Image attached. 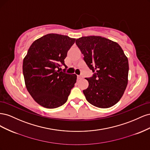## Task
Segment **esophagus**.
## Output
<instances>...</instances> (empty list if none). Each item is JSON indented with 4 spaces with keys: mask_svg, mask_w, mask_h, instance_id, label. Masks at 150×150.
Masks as SVG:
<instances>
[{
    "mask_svg": "<svg viewBox=\"0 0 150 150\" xmlns=\"http://www.w3.org/2000/svg\"><path fill=\"white\" fill-rule=\"evenodd\" d=\"M83 78V76H81V75L78 76V79H82Z\"/></svg>",
    "mask_w": 150,
    "mask_h": 150,
    "instance_id": "34e87169",
    "label": "esophagus"
}]
</instances>
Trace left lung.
<instances>
[{
    "label": "left lung",
    "mask_w": 150,
    "mask_h": 150,
    "mask_svg": "<svg viewBox=\"0 0 150 150\" xmlns=\"http://www.w3.org/2000/svg\"><path fill=\"white\" fill-rule=\"evenodd\" d=\"M84 60L94 74L86 78L88 88L83 91L92 105L108 108L114 106L123 95L128 84V58L120 45L101 36H87L76 40Z\"/></svg>",
    "instance_id": "left-lung-1"
}]
</instances>
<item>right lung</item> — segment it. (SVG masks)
Wrapping results in <instances>:
<instances>
[{
  "label": "right lung",
  "instance_id": "1",
  "mask_svg": "<svg viewBox=\"0 0 150 150\" xmlns=\"http://www.w3.org/2000/svg\"><path fill=\"white\" fill-rule=\"evenodd\" d=\"M75 40L67 35L48 34L30 46L22 70L27 89L40 106L53 109L67 101L77 76L59 69L62 65L66 67L64 59Z\"/></svg>",
  "mask_w": 150,
  "mask_h": 150
}]
</instances>
